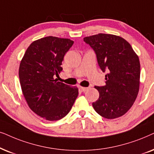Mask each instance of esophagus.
Wrapping results in <instances>:
<instances>
[{
  "label": "esophagus",
  "instance_id": "obj_1",
  "mask_svg": "<svg viewBox=\"0 0 154 154\" xmlns=\"http://www.w3.org/2000/svg\"><path fill=\"white\" fill-rule=\"evenodd\" d=\"M79 89L81 90L82 91H87V90L88 89V88L87 87H79Z\"/></svg>",
  "mask_w": 154,
  "mask_h": 154
}]
</instances>
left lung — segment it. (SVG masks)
Returning a JSON list of instances; mask_svg holds the SVG:
<instances>
[{"mask_svg": "<svg viewBox=\"0 0 154 154\" xmlns=\"http://www.w3.org/2000/svg\"><path fill=\"white\" fill-rule=\"evenodd\" d=\"M84 41L96 54L100 68L106 75V85L95 86L99 97L92 106L107 119L123 116L136 100L140 83V63L131 45L113 34H98Z\"/></svg>", "mask_w": 154, "mask_h": 154, "instance_id": "left-lung-1", "label": "left lung"}]
</instances>
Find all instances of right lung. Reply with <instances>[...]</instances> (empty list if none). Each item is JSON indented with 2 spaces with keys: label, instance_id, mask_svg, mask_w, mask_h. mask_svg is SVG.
Wrapping results in <instances>:
<instances>
[{
  "label": "right lung",
  "instance_id": "right-lung-1",
  "mask_svg": "<svg viewBox=\"0 0 154 154\" xmlns=\"http://www.w3.org/2000/svg\"><path fill=\"white\" fill-rule=\"evenodd\" d=\"M73 41L46 36L33 42L20 62V82L30 109L49 121L64 118L78 96L77 87L54 79L63 70V58Z\"/></svg>",
  "mask_w": 154,
  "mask_h": 154
}]
</instances>
